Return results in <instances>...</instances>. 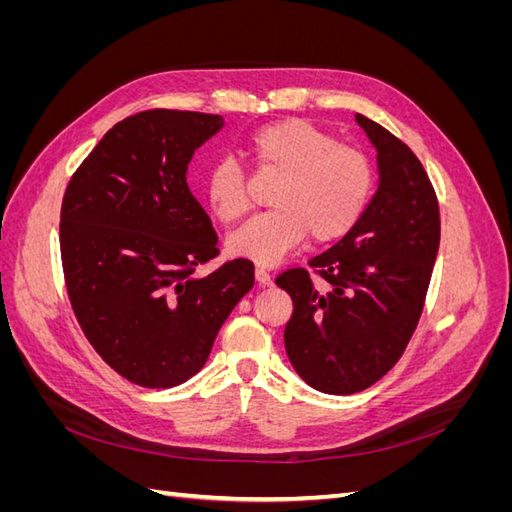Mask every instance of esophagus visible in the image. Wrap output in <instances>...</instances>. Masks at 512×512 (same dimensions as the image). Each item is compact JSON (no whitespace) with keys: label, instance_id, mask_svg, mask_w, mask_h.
<instances>
[{"label":"esophagus","instance_id":"obj_1","mask_svg":"<svg viewBox=\"0 0 512 512\" xmlns=\"http://www.w3.org/2000/svg\"><path fill=\"white\" fill-rule=\"evenodd\" d=\"M256 282H258L260 286H271V284H273V277H271V273H269L267 269L258 267V269H256Z\"/></svg>","mask_w":512,"mask_h":512}]
</instances>
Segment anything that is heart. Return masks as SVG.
<instances>
[{"instance_id":"obj_1","label":"heart","mask_w":512,"mask_h":512,"mask_svg":"<svg viewBox=\"0 0 512 512\" xmlns=\"http://www.w3.org/2000/svg\"><path fill=\"white\" fill-rule=\"evenodd\" d=\"M252 162L260 173H282L273 185L269 205L228 237V250L271 267L309 232L327 243L344 237L363 215L374 173L359 149L335 143L312 121L288 117L258 128L250 138ZM205 194L215 218L230 224L250 209V190L237 160L213 162Z\"/></svg>"}]
</instances>
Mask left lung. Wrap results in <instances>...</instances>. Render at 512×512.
Masks as SVG:
<instances>
[{
    "instance_id": "obj_1",
    "label": "left lung",
    "mask_w": 512,
    "mask_h": 512,
    "mask_svg": "<svg viewBox=\"0 0 512 512\" xmlns=\"http://www.w3.org/2000/svg\"><path fill=\"white\" fill-rule=\"evenodd\" d=\"M378 149L380 185L348 235L303 267L275 277L292 299L288 359L316 391L352 395L378 382L404 354L421 320L440 247L436 190L414 151L356 113Z\"/></svg>"
}]
</instances>
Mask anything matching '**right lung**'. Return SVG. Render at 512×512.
I'll list each match as a JSON object with an SVG mask.
<instances>
[{"label":"right lung","mask_w":512,"mask_h":512,"mask_svg":"<svg viewBox=\"0 0 512 512\" xmlns=\"http://www.w3.org/2000/svg\"><path fill=\"white\" fill-rule=\"evenodd\" d=\"M220 115L151 108L104 134L61 203V267L72 312L102 361L147 389H170L205 365L220 327L254 286V262L220 254L188 188L194 149Z\"/></svg>","instance_id":"obj_1"}]
</instances>
